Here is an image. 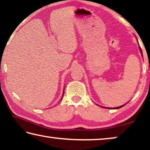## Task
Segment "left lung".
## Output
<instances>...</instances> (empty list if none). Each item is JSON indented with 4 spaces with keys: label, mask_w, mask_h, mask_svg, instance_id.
Instances as JSON below:
<instances>
[{
    "label": "left lung",
    "mask_w": 150,
    "mask_h": 150,
    "mask_svg": "<svg viewBox=\"0 0 150 150\" xmlns=\"http://www.w3.org/2000/svg\"><path fill=\"white\" fill-rule=\"evenodd\" d=\"M139 51H140V53H141V55H142V56L143 57V54H142V49H141V47L139 46ZM127 103H128V102ZM126 105V104H125V105H122V106H118V107H115V108H108V107H102V106H100V107H102V108H108V109H118V108H122V106H125Z\"/></svg>",
    "instance_id": "left-lung-1"
}]
</instances>
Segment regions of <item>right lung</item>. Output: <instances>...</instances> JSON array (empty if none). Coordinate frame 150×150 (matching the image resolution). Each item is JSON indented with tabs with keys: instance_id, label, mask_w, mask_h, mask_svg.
<instances>
[{
	"instance_id": "1",
	"label": "right lung",
	"mask_w": 150,
	"mask_h": 150,
	"mask_svg": "<svg viewBox=\"0 0 150 150\" xmlns=\"http://www.w3.org/2000/svg\"><path fill=\"white\" fill-rule=\"evenodd\" d=\"M64 89H65V88H64ZM64 89H63V95H62V98H63V94H64ZM62 99H61V100H62Z\"/></svg>"
}]
</instances>
